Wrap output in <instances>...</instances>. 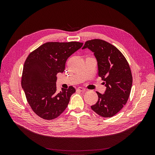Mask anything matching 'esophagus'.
Here are the masks:
<instances>
[{
  "label": "esophagus",
  "mask_w": 155,
  "mask_h": 155,
  "mask_svg": "<svg viewBox=\"0 0 155 155\" xmlns=\"http://www.w3.org/2000/svg\"><path fill=\"white\" fill-rule=\"evenodd\" d=\"M77 91H80V92H84V91H86V90L84 89V87H78L77 89Z\"/></svg>",
  "instance_id": "34e87169"
}]
</instances>
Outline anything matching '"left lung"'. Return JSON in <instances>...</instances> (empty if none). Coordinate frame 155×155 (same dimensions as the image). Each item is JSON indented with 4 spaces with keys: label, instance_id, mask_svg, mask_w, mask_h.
<instances>
[{
    "label": "left lung",
    "instance_id": "1",
    "mask_svg": "<svg viewBox=\"0 0 155 155\" xmlns=\"http://www.w3.org/2000/svg\"><path fill=\"white\" fill-rule=\"evenodd\" d=\"M85 48L94 53L98 75L106 86L104 94L96 92L98 101L91 109L102 117H112L120 111L129 97L132 84L129 65L117 48L104 40H87L82 48Z\"/></svg>",
    "mask_w": 155,
    "mask_h": 155
}]
</instances>
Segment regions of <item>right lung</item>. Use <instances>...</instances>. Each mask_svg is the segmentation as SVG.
Segmentation results:
<instances>
[{"label":"right lung","instance_id":"add662e5","mask_svg":"<svg viewBox=\"0 0 155 155\" xmlns=\"http://www.w3.org/2000/svg\"><path fill=\"white\" fill-rule=\"evenodd\" d=\"M83 43L47 42L31 52L24 64L21 86L32 110L40 118L50 120L67 108L75 89L56 90V75L62 73L68 58L79 50Z\"/></svg>","mask_w":155,"mask_h":155}]
</instances>
